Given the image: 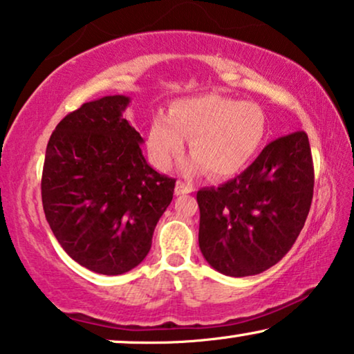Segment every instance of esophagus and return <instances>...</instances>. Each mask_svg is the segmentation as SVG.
<instances>
[{"mask_svg": "<svg viewBox=\"0 0 354 354\" xmlns=\"http://www.w3.org/2000/svg\"><path fill=\"white\" fill-rule=\"evenodd\" d=\"M194 191H196V187H194L191 183H186V181L176 183V189H175L176 196H184V194H191Z\"/></svg>", "mask_w": 354, "mask_h": 354, "instance_id": "esophagus-1", "label": "esophagus"}]
</instances>
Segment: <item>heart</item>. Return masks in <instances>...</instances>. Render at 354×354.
<instances>
[{
  "label": "heart",
  "instance_id": "heart-1",
  "mask_svg": "<svg viewBox=\"0 0 354 354\" xmlns=\"http://www.w3.org/2000/svg\"><path fill=\"white\" fill-rule=\"evenodd\" d=\"M266 133V117L253 102L234 101L220 94L179 99L170 113H157L147 133V147L158 168L181 157L186 138L196 153L184 170H207L227 178L247 167Z\"/></svg>",
  "mask_w": 354,
  "mask_h": 354
}]
</instances>
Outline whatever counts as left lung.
I'll use <instances>...</instances> for the list:
<instances>
[{
    "instance_id": "1",
    "label": "left lung",
    "mask_w": 354,
    "mask_h": 354,
    "mask_svg": "<svg viewBox=\"0 0 354 354\" xmlns=\"http://www.w3.org/2000/svg\"><path fill=\"white\" fill-rule=\"evenodd\" d=\"M315 168L305 131L277 138L231 181L197 192L198 247L208 265L232 277L281 261L305 226Z\"/></svg>"
}]
</instances>
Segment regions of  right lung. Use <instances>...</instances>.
Masks as SVG:
<instances>
[{"instance_id": "add662e5", "label": "right lung", "mask_w": 354, "mask_h": 354, "mask_svg": "<svg viewBox=\"0 0 354 354\" xmlns=\"http://www.w3.org/2000/svg\"><path fill=\"white\" fill-rule=\"evenodd\" d=\"M128 96L83 104L49 138L41 176L43 210L67 255L89 271H131L151 250L176 179L153 170L141 134L123 117Z\"/></svg>"}]
</instances>
